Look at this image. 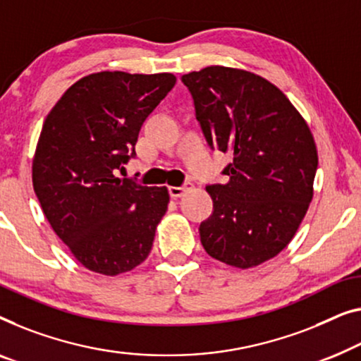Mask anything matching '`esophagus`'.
Listing matches in <instances>:
<instances>
[{"label": "esophagus", "mask_w": 361, "mask_h": 361, "mask_svg": "<svg viewBox=\"0 0 361 361\" xmlns=\"http://www.w3.org/2000/svg\"><path fill=\"white\" fill-rule=\"evenodd\" d=\"M189 187H190V184H185L182 187H169V195L172 198H179V197L184 195L185 190H189Z\"/></svg>", "instance_id": "obj_1"}]
</instances>
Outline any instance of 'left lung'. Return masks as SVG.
Returning <instances> with one entry per match:
<instances>
[{
    "label": "left lung",
    "instance_id": "8db88e82",
    "mask_svg": "<svg viewBox=\"0 0 361 361\" xmlns=\"http://www.w3.org/2000/svg\"><path fill=\"white\" fill-rule=\"evenodd\" d=\"M212 149L231 154L224 184L207 185L213 212L200 223L208 255L250 269L281 252L312 200L317 149L306 120L265 78L226 66L182 76Z\"/></svg>",
    "mask_w": 361,
    "mask_h": 361
}]
</instances>
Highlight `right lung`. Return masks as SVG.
<instances>
[{
  "instance_id": "obj_1",
  "label": "right lung",
  "mask_w": 361,
  "mask_h": 361,
  "mask_svg": "<svg viewBox=\"0 0 361 361\" xmlns=\"http://www.w3.org/2000/svg\"><path fill=\"white\" fill-rule=\"evenodd\" d=\"M174 85L171 73H92L68 87L45 118L34 192L56 236L91 271L123 274L153 247L169 192L117 172L135 158L140 128Z\"/></svg>"
}]
</instances>
